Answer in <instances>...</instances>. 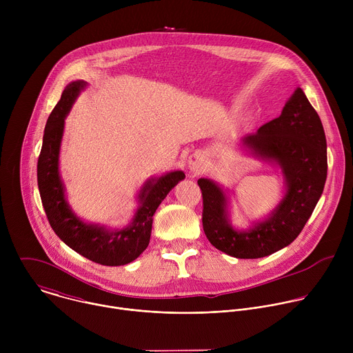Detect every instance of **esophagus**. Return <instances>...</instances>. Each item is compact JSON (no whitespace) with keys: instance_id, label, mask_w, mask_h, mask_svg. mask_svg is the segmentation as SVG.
I'll return each mask as SVG.
<instances>
[{"instance_id":"obj_1","label":"esophagus","mask_w":353,"mask_h":353,"mask_svg":"<svg viewBox=\"0 0 353 353\" xmlns=\"http://www.w3.org/2000/svg\"><path fill=\"white\" fill-rule=\"evenodd\" d=\"M188 166H190V170L194 174H198L199 172H203V169H204V158L201 155H192L188 159Z\"/></svg>"}]
</instances>
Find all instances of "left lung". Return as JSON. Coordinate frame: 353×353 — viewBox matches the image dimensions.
I'll list each match as a JSON object with an SVG mask.
<instances>
[{
  "label": "left lung",
  "instance_id": "left-lung-1",
  "mask_svg": "<svg viewBox=\"0 0 353 353\" xmlns=\"http://www.w3.org/2000/svg\"><path fill=\"white\" fill-rule=\"evenodd\" d=\"M243 141L257 157L281 166L286 194L267 221L240 232L228 222L225 192L214 181L199 179L203 228L211 244L223 253L261 259L289 245L312 216L327 180V141L317 112L300 88L279 117Z\"/></svg>",
  "mask_w": 353,
  "mask_h": 353
}]
</instances>
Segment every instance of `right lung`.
Here are the masks:
<instances>
[{
  "mask_svg": "<svg viewBox=\"0 0 353 353\" xmlns=\"http://www.w3.org/2000/svg\"><path fill=\"white\" fill-rule=\"evenodd\" d=\"M83 86V81L67 85L60 102L47 120L37 161V185L41 204L50 226L77 253L102 265H125L139 257L148 247L155 211L169 191L185 176L179 170L146 181L139 194L141 207L131 225L121 230L110 232L78 219L64 196V185L59 173V154L64 119Z\"/></svg>",
  "mask_w": 353,
  "mask_h": 353,
  "instance_id": "obj_1",
  "label": "right lung"
}]
</instances>
